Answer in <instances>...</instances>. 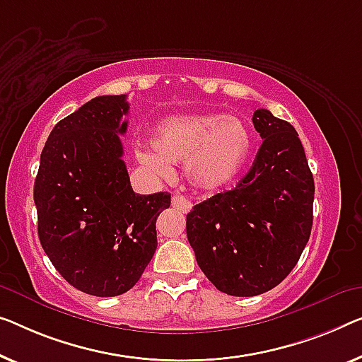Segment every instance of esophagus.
<instances>
[{"mask_svg":"<svg viewBox=\"0 0 362 362\" xmlns=\"http://www.w3.org/2000/svg\"><path fill=\"white\" fill-rule=\"evenodd\" d=\"M192 202H188L187 198H183L182 195H174L172 197V208L177 209L180 213H188L192 209Z\"/></svg>","mask_w":362,"mask_h":362,"instance_id":"34e87169","label":"esophagus"}]
</instances>
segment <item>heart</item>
<instances>
[{"label": "heart", "mask_w": 362, "mask_h": 362, "mask_svg": "<svg viewBox=\"0 0 362 362\" xmlns=\"http://www.w3.org/2000/svg\"><path fill=\"white\" fill-rule=\"evenodd\" d=\"M151 151L138 153L148 169L167 174L169 164L185 163V175L199 190H218L244 169L252 153V134L240 118L221 113L175 115L160 122Z\"/></svg>", "instance_id": "1"}]
</instances>
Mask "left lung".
I'll return each mask as SVG.
<instances>
[{
  "mask_svg": "<svg viewBox=\"0 0 362 362\" xmlns=\"http://www.w3.org/2000/svg\"><path fill=\"white\" fill-rule=\"evenodd\" d=\"M252 122L263 143L250 170L187 214L198 267L221 293L239 298L267 293L288 276L314 219V177L298 132L267 109Z\"/></svg>",
  "mask_w": 362,
  "mask_h": 362,
  "instance_id": "8db88e82",
  "label": "left lung"
}]
</instances>
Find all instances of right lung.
I'll return each mask as SVG.
<instances>
[{"label":"right lung","mask_w":362,"mask_h":362,"mask_svg":"<svg viewBox=\"0 0 362 362\" xmlns=\"http://www.w3.org/2000/svg\"><path fill=\"white\" fill-rule=\"evenodd\" d=\"M127 95H99L52 129L34 183L42 249L86 294L127 293L153 258L170 193H134L123 163Z\"/></svg>","instance_id":"right-lung-1"}]
</instances>
